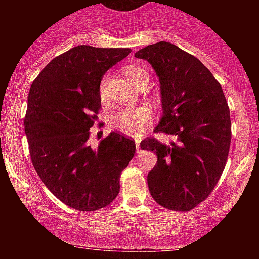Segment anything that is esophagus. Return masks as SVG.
Segmentation results:
<instances>
[{
	"mask_svg": "<svg viewBox=\"0 0 259 259\" xmlns=\"http://www.w3.org/2000/svg\"><path fill=\"white\" fill-rule=\"evenodd\" d=\"M140 141H141V140L140 139H135V145H136V151H140Z\"/></svg>",
	"mask_w": 259,
	"mask_h": 259,
	"instance_id": "esophagus-1",
	"label": "esophagus"
}]
</instances>
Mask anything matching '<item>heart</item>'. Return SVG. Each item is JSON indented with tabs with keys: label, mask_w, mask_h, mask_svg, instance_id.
<instances>
[{
	"label": "heart",
	"mask_w": 259,
	"mask_h": 259,
	"mask_svg": "<svg viewBox=\"0 0 259 259\" xmlns=\"http://www.w3.org/2000/svg\"><path fill=\"white\" fill-rule=\"evenodd\" d=\"M126 78L138 88L146 86L148 79V74L141 65L138 64H127L124 68ZM100 99L103 103L108 100V82L107 76L102 79L100 84ZM153 121V112L150 107L141 106L136 108H126L118 111L111 119V125L118 132L125 134L129 136L141 135Z\"/></svg>",
	"instance_id": "1"
}]
</instances>
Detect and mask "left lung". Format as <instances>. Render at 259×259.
I'll list each match as a JSON object with an SVG mask.
<instances>
[{"instance_id":"obj_1","label":"left lung","mask_w":259,"mask_h":259,"mask_svg":"<svg viewBox=\"0 0 259 259\" xmlns=\"http://www.w3.org/2000/svg\"><path fill=\"white\" fill-rule=\"evenodd\" d=\"M146 59L159 78L163 115L156 133L173 135L164 145L142 140V150L157 154L147 175L157 203L187 212L213 191L227 164L231 140L230 111L221 84L195 56L165 41L135 53Z\"/></svg>"}]
</instances>
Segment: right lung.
<instances>
[{"label": "right lung", "instance_id": "right-lung-1", "mask_svg": "<svg viewBox=\"0 0 259 259\" xmlns=\"http://www.w3.org/2000/svg\"><path fill=\"white\" fill-rule=\"evenodd\" d=\"M130 49L80 45L53 58L32 82L24 127L35 170L59 201L80 212L108 206L119 194L121 171L135 141L112 132L89 144L101 109L100 84Z\"/></svg>", "mask_w": 259, "mask_h": 259}]
</instances>
